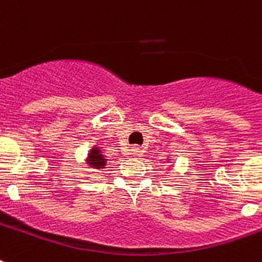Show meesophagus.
Masks as SVG:
<instances>
[{
  "instance_id": "1",
  "label": "esophagus",
  "mask_w": 262,
  "mask_h": 262,
  "mask_svg": "<svg viewBox=\"0 0 262 262\" xmlns=\"http://www.w3.org/2000/svg\"><path fill=\"white\" fill-rule=\"evenodd\" d=\"M130 151H132V155L133 156H140L144 154V149L140 147H132Z\"/></svg>"
}]
</instances>
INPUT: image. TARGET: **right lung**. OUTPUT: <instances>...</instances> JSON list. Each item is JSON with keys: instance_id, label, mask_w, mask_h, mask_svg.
<instances>
[{"instance_id": "right-lung-1", "label": "right lung", "mask_w": 262, "mask_h": 262, "mask_svg": "<svg viewBox=\"0 0 262 262\" xmlns=\"http://www.w3.org/2000/svg\"><path fill=\"white\" fill-rule=\"evenodd\" d=\"M88 164L94 168H103L106 166V159L98 147L92 148L88 155Z\"/></svg>"}]
</instances>
